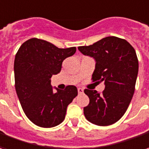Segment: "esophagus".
<instances>
[{"label": "esophagus", "mask_w": 149, "mask_h": 149, "mask_svg": "<svg viewBox=\"0 0 149 149\" xmlns=\"http://www.w3.org/2000/svg\"><path fill=\"white\" fill-rule=\"evenodd\" d=\"M77 91H78V93H79V94H81V93H84V89H82V88H78Z\"/></svg>", "instance_id": "34e87169"}]
</instances>
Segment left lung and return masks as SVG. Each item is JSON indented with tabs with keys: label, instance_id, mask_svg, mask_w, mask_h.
<instances>
[{
	"label": "left lung",
	"instance_id": "obj_1",
	"mask_svg": "<svg viewBox=\"0 0 149 149\" xmlns=\"http://www.w3.org/2000/svg\"><path fill=\"white\" fill-rule=\"evenodd\" d=\"M78 50L95 60L93 81H103L105 89H85L89 103L84 107L88 121L98 126L111 125L125 114L135 92L139 62L133 47L125 39L109 36Z\"/></svg>",
	"mask_w": 149,
	"mask_h": 149
}]
</instances>
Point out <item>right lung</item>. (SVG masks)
I'll return each instance as SVG.
<instances>
[{"label": "right lung", "mask_w": 149, "mask_h": 149, "mask_svg": "<svg viewBox=\"0 0 149 149\" xmlns=\"http://www.w3.org/2000/svg\"><path fill=\"white\" fill-rule=\"evenodd\" d=\"M75 47L58 48L33 38L22 44L14 60L17 94L27 118L41 127H53L64 121L67 107L77 95L74 85L54 91L51 77L61 70L62 63L76 52Z\"/></svg>", "instance_id": "1"}]
</instances>
